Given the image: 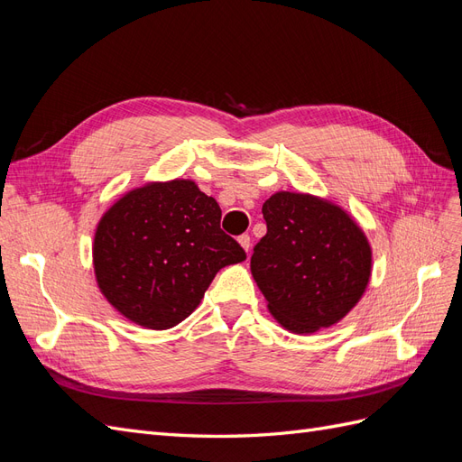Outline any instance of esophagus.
I'll return each mask as SVG.
<instances>
[{"mask_svg": "<svg viewBox=\"0 0 462 462\" xmlns=\"http://www.w3.org/2000/svg\"><path fill=\"white\" fill-rule=\"evenodd\" d=\"M239 245L245 248V253L248 254L250 245H253V243H250V236H248V235H241V236H239Z\"/></svg>", "mask_w": 462, "mask_h": 462, "instance_id": "34e87169", "label": "esophagus"}]
</instances>
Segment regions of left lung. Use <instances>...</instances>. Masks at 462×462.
<instances>
[{
  "instance_id": "left-lung-1",
  "label": "left lung",
  "mask_w": 462,
  "mask_h": 462,
  "mask_svg": "<svg viewBox=\"0 0 462 462\" xmlns=\"http://www.w3.org/2000/svg\"><path fill=\"white\" fill-rule=\"evenodd\" d=\"M268 226L250 272L270 314L291 333L337 324L365 295L372 248L345 209L304 192H275L263 202Z\"/></svg>"
}]
</instances>
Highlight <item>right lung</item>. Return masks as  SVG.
<instances>
[{"label":"right lung","instance_id":"right-lung-1","mask_svg":"<svg viewBox=\"0 0 462 462\" xmlns=\"http://www.w3.org/2000/svg\"><path fill=\"white\" fill-rule=\"evenodd\" d=\"M219 221V204L189 179L146 183L123 194L94 235V273L102 295L136 326L180 324L216 273L246 258Z\"/></svg>","mask_w":462,"mask_h":462}]
</instances>
